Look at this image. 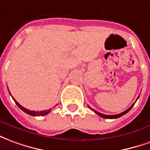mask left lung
Here are the masks:
<instances>
[{
    "label": "left lung",
    "instance_id": "left-lung-1",
    "mask_svg": "<svg viewBox=\"0 0 150 150\" xmlns=\"http://www.w3.org/2000/svg\"><path fill=\"white\" fill-rule=\"evenodd\" d=\"M138 98H139V97H138ZM138 98H137V99H138ZM134 104H135V103L133 104H132V105L131 107H129L128 109H127L126 111H124V112H122V113H120V114H118V115H108L102 114V113H99V112H98V111H95V110H94V109H92L91 107H90V109H92V110H93V111H94V112L96 113V114L98 115H99V116H101V117H102V118H104V119H117V118L121 117V116H123V115L126 114V113H128V111H130V110H131V109H132V107L134 106Z\"/></svg>",
    "mask_w": 150,
    "mask_h": 150
}]
</instances>
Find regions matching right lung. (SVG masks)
<instances>
[{"label":"right lung","mask_w":150,"mask_h":150,"mask_svg":"<svg viewBox=\"0 0 150 150\" xmlns=\"http://www.w3.org/2000/svg\"><path fill=\"white\" fill-rule=\"evenodd\" d=\"M13 98V97H12ZM13 100H14V102H15V103L17 104V106L21 109V110H22V111H24V112H26V114L30 115H32V116H40V115H45L48 114L50 111H51V110L52 109H50V110H45V111H30V110H28V109H26V108H25V107H22L20 104L17 102V101L13 98Z\"/></svg>","instance_id":"obj_1"}]
</instances>
